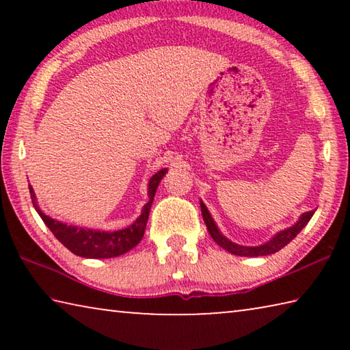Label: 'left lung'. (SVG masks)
<instances>
[{"mask_svg":"<svg viewBox=\"0 0 350 350\" xmlns=\"http://www.w3.org/2000/svg\"><path fill=\"white\" fill-rule=\"evenodd\" d=\"M200 210H202V217H204V222L206 225V230H208L210 236L217 245H221L222 248H225V250L230 252V253L238 254V256H252V258L253 256H267V254L280 252L281 248L286 247L288 242L292 241L295 236L306 227L307 224H309V221L313 216V213H315L313 210L303 213L301 217L298 219V222L292 225V227H288L286 230H282V232L276 233L273 238L265 242V244H262V245L244 247V245L234 244V242L227 239L221 232H219L217 225L215 224V221H213L210 211H208V208H206L202 200H200Z\"/></svg>","mask_w":350,"mask_h":350,"instance_id":"8db88e82","label":"left lung"}]
</instances>
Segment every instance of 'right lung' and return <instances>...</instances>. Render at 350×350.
Masks as SVG:
<instances>
[{"instance_id":"1","label":"right lung","mask_w":350,"mask_h":350,"mask_svg":"<svg viewBox=\"0 0 350 350\" xmlns=\"http://www.w3.org/2000/svg\"><path fill=\"white\" fill-rule=\"evenodd\" d=\"M167 171V168H163L161 171H157V173L151 177L150 183H148V198H150V200H148L146 205L142 208V215L135 219L129 227L117 230V232H102V230L80 228L63 224L60 221H55V219L46 216L44 213L40 210V206L37 204V196H35L33 188L31 185H29V191H31L35 210H37L40 217L43 219L46 227L54 233L55 238L60 241L68 250L81 258H116L131 250V248L137 245L142 238H144L151 204L154 200V196H156V189Z\"/></svg>"}]
</instances>
